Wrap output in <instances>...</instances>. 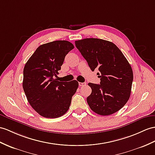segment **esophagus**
<instances>
[{
	"mask_svg": "<svg viewBox=\"0 0 155 155\" xmlns=\"http://www.w3.org/2000/svg\"><path fill=\"white\" fill-rule=\"evenodd\" d=\"M86 85V83H81V82H79V85L80 86H84Z\"/></svg>",
	"mask_w": 155,
	"mask_h": 155,
	"instance_id": "1",
	"label": "esophagus"
}]
</instances>
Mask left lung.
<instances>
[{"mask_svg": "<svg viewBox=\"0 0 155 155\" xmlns=\"http://www.w3.org/2000/svg\"><path fill=\"white\" fill-rule=\"evenodd\" d=\"M92 71L98 69L100 84L89 83L92 89L87 98L90 108L101 116L120 110L130 99L133 71L116 45L106 40L87 38L75 41Z\"/></svg>", "mask_w": 155, "mask_h": 155, "instance_id": "1", "label": "left lung"}]
</instances>
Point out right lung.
<instances>
[{
  "label": "right lung",
  "instance_id": "1",
  "mask_svg": "<svg viewBox=\"0 0 155 155\" xmlns=\"http://www.w3.org/2000/svg\"><path fill=\"white\" fill-rule=\"evenodd\" d=\"M74 46L68 41H54L41 45L26 62L23 89L31 107L45 118H56L68 110L79 84L58 81L66 55Z\"/></svg>",
  "mask_w": 155,
  "mask_h": 155
}]
</instances>
